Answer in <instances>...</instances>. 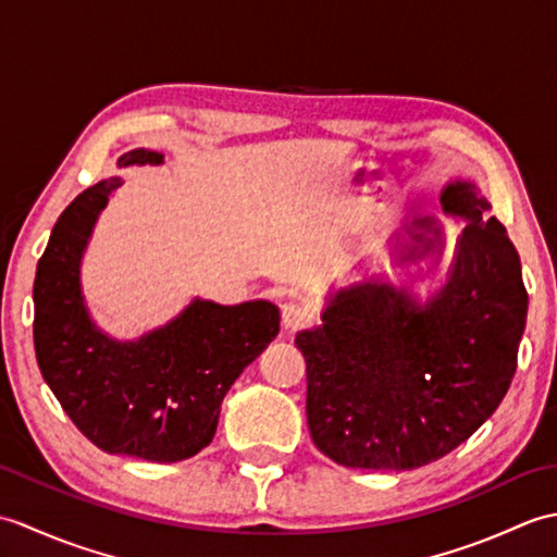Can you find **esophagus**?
Masks as SVG:
<instances>
[{
	"instance_id": "esophagus-1",
	"label": "esophagus",
	"mask_w": 557,
	"mask_h": 557,
	"mask_svg": "<svg viewBox=\"0 0 557 557\" xmlns=\"http://www.w3.org/2000/svg\"><path fill=\"white\" fill-rule=\"evenodd\" d=\"M311 321V311L309 306H304L299 301H287L282 304V325H285L287 330H301L304 325H309Z\"/></svg>"
}]
</instances>
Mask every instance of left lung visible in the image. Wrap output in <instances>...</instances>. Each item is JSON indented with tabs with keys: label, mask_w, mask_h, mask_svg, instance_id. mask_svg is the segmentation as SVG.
Segmentation results:
<instances>
[{
	"label": "left lung",
	"mask_w": 557,
	"mask_h": 557,
	"mask_svg": "<svg viewBox=\"0 0 557 557\" xmlns=\"http://www.w3.org/2000/svg\"><path fill=\"white\" fill-rule=\"evenodd\" d=\"M441 203L467 227L429 301L359 282L330 299L321 327L294 339L306 359L311 437L337 465L409 471L441 459L479 431L512 383L529 306L517 248L476 184H447ZM441 236L433 218H419L405 258L425 256Z\"/></svg>",
	"instance_id": "left-lung-1"
}]
</instances>
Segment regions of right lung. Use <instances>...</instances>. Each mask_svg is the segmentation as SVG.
<instances>
[{"label":"right lung","mask_w":557,"mask_h":557,"mask_svg":"<svg viewBox=\"0 0 557 557\" xmlns=\"http://www.w3.org/2000/svg\"><path fill=\"white\" fill-rule=\"evenodd\" d=\"M160 162V152L136 148L116 164ZM120 184L110 176L86 188L54 224L33 285L35 357L92 445L160 465L182 461L210 445L224 395L280 333V311L270 301L194 299L172 323L134 342L104 335L83 301L81 258Z\"/></svg>","instance_id":"add662e5"}]
</instances>
